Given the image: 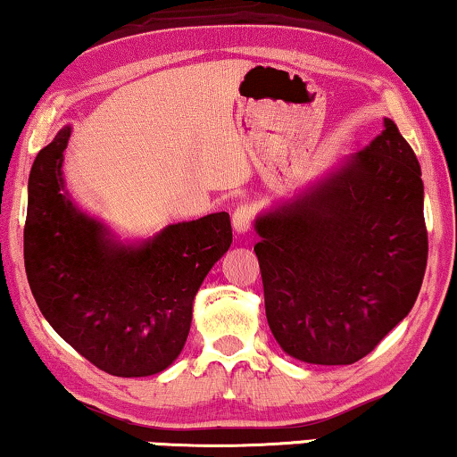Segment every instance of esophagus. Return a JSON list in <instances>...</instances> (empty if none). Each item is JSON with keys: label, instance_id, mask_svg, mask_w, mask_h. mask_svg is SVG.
I'll list each match as a JSON object with an SVG mask.
<instances>
[{"label": "esophagus", "instance_id": "1", "mask_svg": "<svg viewBox=\"0 0 457 457\" xmlns=\"http://www.w3.org/2000/svg\"><path fill=\"white\" fill-rule=\"evenodd\" d=\"M253 224V208L249 204H239L233 212V227L237 233H247Z\"/></svg>", "mask_w": 457, "mask_h": 457}]
</instances>
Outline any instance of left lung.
I'll return each mask as SVG.
<instances>
[{
  "mask_svg": "<svg viewBox=\"0 0 457 457\" xmlns=\"http://www.w3.org/2000/svg\"><path fill=\"white\" fill-rule=\"evenodd\" d=\"M266 317L295 359L353 365L412 309L427 270L420 164L392 119L309 195L257 218Z\"/></svg>",
  "mask_w": 457,
  "mask_h": 457,
  "instance_id": "8db88e82",
  "label": "left lung"
}]
</instances>
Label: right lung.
<instances>
[{"label": "right lung", "instance_id": "obj_1", "mask_svg": "<svg viewBox=\"0 0 457 457\" xmlns=\"http://www.w3.org/2000/svg\"><path fill=\"white\" fill-rule=\"evenodd\" d=\"M63 128L29 177L24 266L38 309L86 361L115 377L161 373L179 356L191 307L210 268L227 253V212L170 224L142 247L111 243L62 194Z\"/></svg>", "mask_w": 457, "mask_h": 457}]
</instances>
